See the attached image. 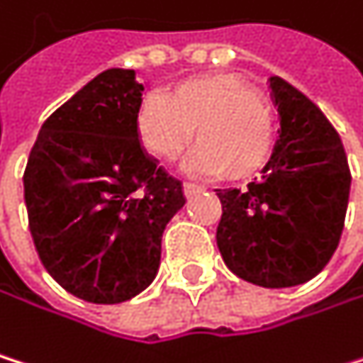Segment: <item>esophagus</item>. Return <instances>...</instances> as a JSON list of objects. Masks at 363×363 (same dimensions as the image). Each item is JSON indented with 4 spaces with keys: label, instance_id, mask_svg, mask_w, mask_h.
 Segmentation results:
<instances>
[{
    "label": "esophagus",
    "instance_id": "1",
    "mask_svg": "<svg viewBox=\"0 0 363 363\" xmlns=\"http://www.w3.org/2000/svg\"><path fill=\"white\" fill-rule=\"evenodd\" d=\"M200 191H204V187L194 185V183H185V185H183V194H185V198H191V196H196V194H200Z\"/></svg>",
    "mask_w": 363,
    "mask_h": 363
}]
</instances>
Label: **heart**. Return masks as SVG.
Returning a JSON list of instances; mask_svg holds the SVG:
<instances>
[{
  "label": "heart",
  "instance_id": "obj_1",
  "mask_svg": "<svg viewBox=\"0 0 363 363\" xmlns=\"http://www.w3.org/2000/svg\"><path fill=\"white\" fill-rule=\"evenodd\" d=\"M194 140L185 169L194 176H252L269 157L273 118L235 74L208 72L169 86L138 113V142L157 163H174Z\"/></svg>",
  "mask_w": 363,
  "mask_h": 363
}]
</instances>
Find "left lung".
Listing matches in <instances>:
<instances>
[{
  "label": "left lung",
  "instance_id": "left-lung-1",
  "mask_svg": "<svg viewBox=\"0 0 363 363\" xmlns=\"http://www.w3.org/2000/svg\"><path fill=\"white\" fill-rule=\"evenodd\" d=\"M279 138L247 189H217V247L225 267L262 289L297 286L318 275L340 243L351 172L325 113L271 74Z\"/></svg>",
  "mask_w": 363,
  "mask_h": 363
}]
</instances>
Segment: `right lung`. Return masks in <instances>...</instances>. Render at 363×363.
<instances>
[{
	"instance_id": "right-lung-1",
	"label": "right lung",
	"mask_w": 363,
	"mask_h": 363,
	"mask_svg": "<svg viewBox=\"0 0 363 363\" xmlns=\"http://www.w3.org/2000/svg\"><path fill=\"white\" fill-rule=\"evenodd\" d=\"M135 70L107 68L40 128L23 176L32 239L49 275L90 303L146 291L183 185L144 155Z\"/></svg>"
}]
</instances>
